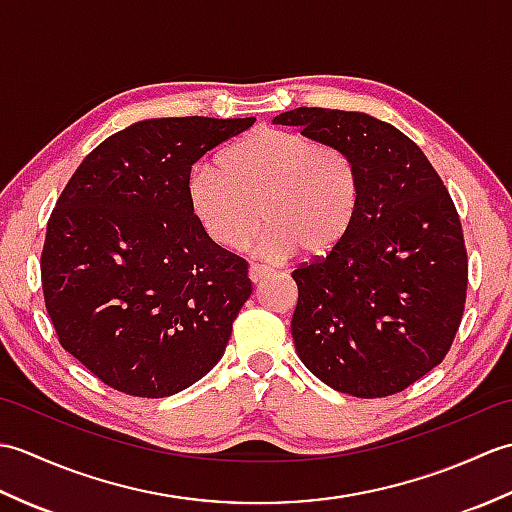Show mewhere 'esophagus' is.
Returning a JSON list of instances; mask_svg holds the SVG:
<instances>
[{"instance_id": "34e87169", "label": "esophagus", "mask_w": 512, "mask_h": 512, "mask_svg": "<svg viewBox=\"0 0 512 512\" xmlns=\"http://www.w3.org/2000/svg\"><path fill=\"white\" fill-rule=\"evenodd\" d=\"M268 275H270V268H266V266L253 264V266L248 268V277H250V281H253V284H257V281H262Z\"/></svg>"}]
</instances>
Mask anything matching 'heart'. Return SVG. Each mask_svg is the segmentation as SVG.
Instances as JSON below:
<instances>
[{
	"label": "heart",
	"instance_id": "obj_1",
	"mask_svg": "<svg viewBox=\"0 0 512 512\" xmlns=\"http://www.w3.org/2000/svg\"><path fill=\"white\" fill-rule=\"evenodd\" d=\"M222 171L193 167L187 198L206 237L244 250L268 231L259 255H328L352 231L363 200V176L350 151L286 129H257L220 156Z\"/></svg>",
	"mask_w": 512,
	"mask_h": 512
}]
</instances>
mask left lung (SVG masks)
I'll return each mask as SVG.
<instances>
[{"label":"left lung","mask_w":512,"mask_h":512,"mask_svg":"<svg viewBox=\"0 0 512 512\" xmlns=\"http://www.w3.org/2000/svg\"><path fill=\"white\" fill-rule=\"evenodd\" d=\"M275 123L347 149L363 176L352 231L292 270L297 354L341 394H398L444 361L462 323L469 259L451 195L422 149L374 116L297 107Z\"/></svg>","instance_id":"left-lung-1"}]
</instances>
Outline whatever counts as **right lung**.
<instances>
[{
    "label": "right lung",
    "mask_w": 512,
    "mask_h": 512,
    "mask_svg": "<svg viewBox=\"0 0 512 512\" xmlns=\"http://www.w3.org/2000/svg\"><path fill=\"white\" fill-rule=\"evenodd\" d=\"M255 118H151L92 149L61 191L41 250L65 352L121 394L165 398L220 361L253 292L187 198L191 167Z\"/></svg>",
    "instance_id": "add662e5"
}]
</instances>
